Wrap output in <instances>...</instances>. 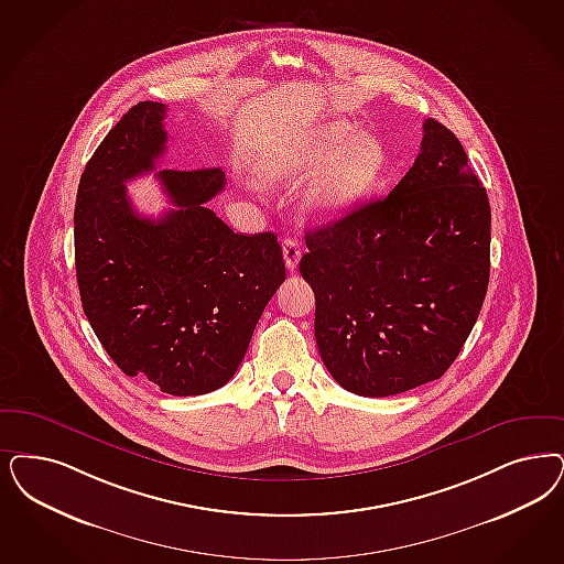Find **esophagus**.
<instances>
[{"mask_svg":"<svg viewBox=\"0 0 564 564\" xmlns=\"http://www.w3.org/2000/svg\"><path fill=\"white\" fill-rule=\"evenodd\" d=\"M283 258H285L288 271L295 272L297 264H300V258H302V248H300V243L293 237H285L283 239Z\"/></svg>","mask_w":564,"mask_h":564,"instance_id":"1","label":"esophagus"}]
</instances>
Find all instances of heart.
I'll return each instance as SVG.
<instances>
[{"label":"heart","instance_id":"b5f03b06","mask_svg":"<svg viewBox=\"0 0 564 564\" xmlns=\"http://www.w3.org/2000/svg\"><path fill=\"white\" fill-rule=\"evenodd\" d=\"M383 164V148L375 137L354 135L348 124L330 122L311 143L290 155H269L258 164L267 183L302 181L326 166L304 199V208L316 218L348 213L375 181Z\"/></svg>","mask_w":564,"mask_h":564}]
</instances>
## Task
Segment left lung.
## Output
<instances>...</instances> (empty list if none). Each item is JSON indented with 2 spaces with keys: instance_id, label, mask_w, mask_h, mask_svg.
Here are the masks:
<instances>
[{
  "instance_id": "8db88e82",
  "label": "left lung",
  "mask_w": 564,
  "mask_h": 564,
  "mask_svg": "<svg viewBox=\"0 0 564 564\" xmlns=\"http://www.w3.org/2000/svg\"><path fill=\"white\" fill-rule=\"evenodd\" d=\"M421 154L386 197L306 234L314 337L330 377L386 398L440 379L486 300L491 210L456 135L423 122Z\"/></svg>"
}]
</instances>
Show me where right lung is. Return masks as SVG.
Segmentation results:
<instances>
[{
	"label": "right lung",
	"mask_w": 564,
	"mask_h": 564,
	"mask_svg": "<svg viewBox=\"0 0 564 564\" xmlns=\"http://www.w3.org/2000/svg\"><path fill=\"white\" fill-rule=\"evenodd\" d=\"M166 106L139 101L104 137L78 183L75 264L83 311L127 377L171 395L223 388L256 323L285 281L274 234L239 235L206 206L220 169H164L173 204L137 214L127 181L152 173L166 150Z\"/></svg>",
	"instance_id": "add662e5"
}]
</instances>
